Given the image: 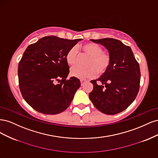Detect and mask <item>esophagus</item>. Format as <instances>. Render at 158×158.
Instances as JSON below:
<instances>
[{
  "label": "esophagus",
  "instance_id": "obj_1",
  "mask_svg": "<svg viewBox=\"0 0 158 158\" xmlns=\"http://www.w3.org/2000/svg\"><path fill=\"white\" fill-rule=\"evenodd\" d=\"M87 81L85 80H80V82H81V85H83L84 84V83H85Z\"/></svg>",
  "mask_w": 158,
  "mask_h": 158
}]
</instances>
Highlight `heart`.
Returning <instances> with one entry per match:
<instances>
[{"mask_svg":"<svg viewBox=\"0 0 158 158\" xmlns=\"http://www.w3.org/2000/svg\"><path fill=\"white\" fill-rule=\"evenodd\" d=\"M81 50L89 56L86 64L88 68H72L70 75L73 77L84 80L94 78L98 73L102 75L106 73L111 64V56L107 52L102 51L101 46L94 43H88L81 47ZM77 60V51L74 47H72L66 54V63L70 66H74Z\"/></svg>","mask_w":158,"mask_h":158,"instance_id":"b5f03b06","label":"heart"}]
</instances>
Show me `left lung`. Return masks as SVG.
<instances>
[{"mask_svg": "<svg viewBox=\"0 0 158 158\" xmlns=\"http://www.w3.org/2000/svg\"><path fill=\"white\" fill-rule=\"evenodd\" d=\"M106 47L111 64L98 80H92L94 89L89 98L99 111L115 114L125 110L135 101L139 91L140 70L132 49L117 40L103 38L90 40Z\"/></svg>", "mask_w": 158, "mask_h": 158, "instance_id": "obj_1", "label": "left lung"}]
</instances>
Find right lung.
I'll return each mask as SVG.
<instances>
[{
    "instance_id": "add662e5",
    "label": "right lung",
    "mask_w": 158,
    "mask_h": 158,
    "mask_svg": "<svg viewBox=\"0 0 158 158\" xmlns=\"http://www.w3.org/2000/svg\"><path fill=\"white\" fill-rule=\"evenodd\" d=\"M81 40L49 35L23 52L18 64L19 86L25 101L37 111L55 114L70 106L80 82L74 77L66 80L69 74L66 54Z\"/></svg>"
}]
</instances>
